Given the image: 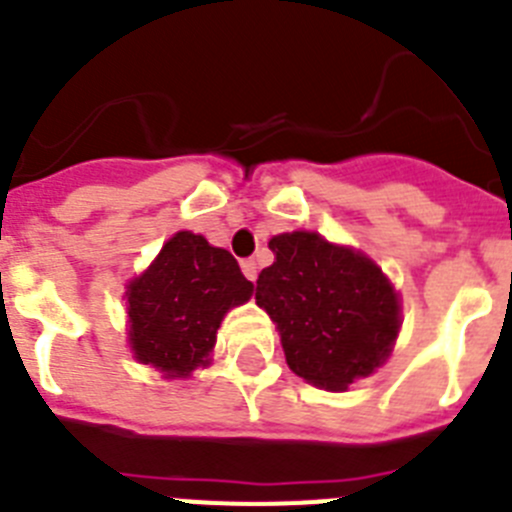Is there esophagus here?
I'll return each mask as SVG.
<instances>
[{
  "mask_svg": "<svg viewBox=\"0 0 512 512\" xmlns=\"http://www.w3.org/2000/svg\"><path fill=\"white\" fill-rule=\"evenodd\" d=\"M241 269H243V274H246V279L248 282H253V279H256V261L253 259H246V261H241Z\"/></svg>",
  "mask_w": 512,
  "mask_h": 512,
  "instance_id": "obj_1",
  "label": "esophagus"
}]
</instances>
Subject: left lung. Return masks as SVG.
<instances>
[{
    "mask_svg": "<svg viewBox=\"0 0 512 512\" xmlns=\"http://www.w3.org/2000/svg\"><path fill=\"white\" fill-rule=\"evenodd\" d=\"M274 264L256 279V305L282 336L289 369L325 390H346L392 351L400 302L377 264L318 233L274 235Z\"/></svg>",
    "mask_w": 512,
    "mask_h": 512,
    "instance_id": "1",
    "label": "left lung"
}]
</instances>
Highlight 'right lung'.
<instances>
[{"label":"right lung","instance_id":"1","mask_svg":"<svg viewBox=\"0 0 512 512\" xmlns=\"http://www.w3.org/2000/svg\"><path fill=\"white\" fill-rule=\"evenodd\" d=\"M253 284L225 248L189 230L176 233L143 277L128 287L130 346L140 364L189 377L207 364L225 312L251 297Z\"/></svg>","mask_w":512,"mask_h":512}]
</instances>
